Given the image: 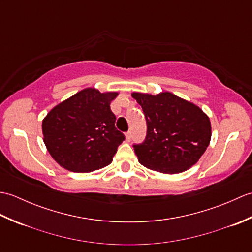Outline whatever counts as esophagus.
Instances as JSON below:
<instances>
[{"label": "esophagus", "instance_id": "1", "mask_svg": "<svg viewBox=\"0 0 252 252\" xmlns=\"http://www.w3.org/2000/svg\"><path fill=\"white\" fill-rule=\"evenodd\" d=\"M126 138L127 142H129V141L131 140V131H127V132L126 133Z\"/></svg>", "mask_w": 252, "mask_h": 252}]
</instances>
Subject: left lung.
Masks as SVG:
<instances>
[{
  "label": "left lung",
  "instance_id": "8db88e82",
  "mask_svg": "<svg viewBox=\"0 0 252 252\" xmlns=\"http://www.w3.org/2000/svg\"><path fill=\"white\" fill-rule=\"evenodd\" d=\"M147 123L145 141L134 144L138 161L161 173L174 174L194 165L210 143L208 116L195 104L170 92L132 93Z\"/></svg>",
  "mask_w": 252,
  "mask_h": 252
}]
</instances>
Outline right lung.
<instances>
[{
    "label": "right lung",
    "mask_w": 252,
    "mask_h": 252,
    "mask_svg": "<svg viewBox=\"0 0 252 252\" xmlns=\"http://www.w3.org/2000/svg\"><path fill=\"white\" fill-rule=\"evenodd\" d=\"M117 95L84 89L47 114L42 122L43 141L58 164L84 173L111 163L126 138L116 129V116L110 109Z\"/></svg>",
    "instance_id": "right-lung-1"
}]
</instances>
